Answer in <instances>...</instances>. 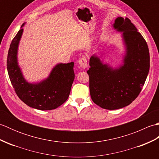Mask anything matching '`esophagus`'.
Instances as JSON below:
<instances>
[{
    "label": "esophagus",
    "instance_id": "esophagus-1",
    "mask_svg": "<svg viewBox=\"0 0 159 159\" xmlns=\"http://www.w3.org/2000/svg\"><path fill=\"white\" fill-rule=\"evenodd\" d=\"M78 63H79V66L81 67L83 69H85L87 67H88V63H87V58L85 57H81V58L79 60Z\"/></svg>",
    "mask_w": 159,
    "mask_h": 159
}]
</instances>
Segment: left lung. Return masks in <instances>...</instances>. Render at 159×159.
I'll list each match as a JSON object with an SVG mask.
<instances>
[{
  "mask_svg": "<svg viewBox=\"0 0 159 159\" xmlns=\"http://www.w3.org/2000/svg\"><path fill=\"white\" fill-rule=\"evenodd\" d=\"M113 29L121 33L124 53L122 63L116 67L104 63L96 54L91 57L89 91L93 102L102 109L126 107L139 96L150 70L148 44L128 18L117 17Z\"/></svg>",
  "mask_w": 159,
  "mask_h": 159,
  "instance_id": "left-lung-1",
  "label": "left lung"
}]
</instances>
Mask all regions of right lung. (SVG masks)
<instances>
[{
    "label": "right lung",
    "mask_w": 159,
    "mask_h": 159,
    "mask_svg": "<svg viewBox=\"0 0 159 159\" xmlns=\"http://www.w3.org/2000/svg\"><path fill=\"white\" fill-rule=\"evenodd\" d=\"M24 23L10 45L7 67L12 85L19 98L30 107L42 111L55 109L67 100L74 80V62L59 63L49 76L40 82L29 83L18 65V50Z\"/></svg>",
    "instance_id": "right-lung-1"
}]
</instances>
